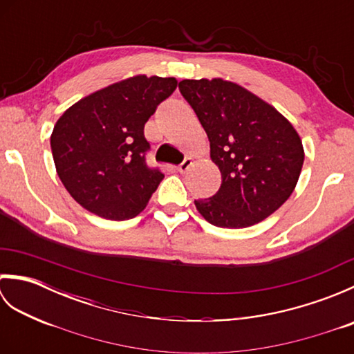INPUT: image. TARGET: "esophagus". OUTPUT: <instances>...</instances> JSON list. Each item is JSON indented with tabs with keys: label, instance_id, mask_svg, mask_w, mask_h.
<instances>
[{
	"label": "esophagus",
	"instance_id": "34e87169",
	"mask_svg": "<svg viewBox=\"0 0 354 354\" xmlns=\"http://www.w3.org/2000/svg\"><path fill=\"white\" fill-rule=\"evenodd\" d=\"M190 165H192V160L190 158H185V160L178 165V171H181V173H185L187 170L190 169Z\"/></svg>",
	"mask_w": 354,
	"mask_h": 354
}]
</instances>
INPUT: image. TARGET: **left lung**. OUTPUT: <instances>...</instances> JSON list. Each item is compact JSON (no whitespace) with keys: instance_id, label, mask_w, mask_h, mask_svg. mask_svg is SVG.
Wrapping results in <instances>:
<instances>
[{"instance_id":"obj_1","label":"left lung","mask_w":354,"mask_h":354,"mask_svg":"<svg viewBox=\"0 0 354 354\" xmlns=\"http://www.w3.org/2000/svg\"><path fill=\"white\" fill-rule=\"evenodd\" d=\"M179 91L208 135L209 155L222 173L221 189L194 201L221 228H246L280 208L304 162L299 135L280 112L232 82H179Z\"/></svg>"}]
</instances>
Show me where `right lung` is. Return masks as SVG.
I'll use <instances>...</instances> for the list:
<instances>
[{
    "mask_svg": "<svg viewBox=\"0 0 354 354\" xmlns=\"http://www.w3.org/2000/svg\"><path fill=\"white\" fill-rule=\"evenodd\" d=\"M176 85L175 77L135 76L64 112L50 145L57 175L77 204L111 221L145 209L164 179L147 165L145 124Z\"/></svg>",
    "mask_w": 354,
    "mask_h": 354,
    "instance_id": "obj_1",
    "label": "right lung"
}]
</instances>
